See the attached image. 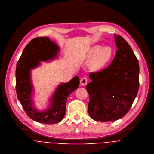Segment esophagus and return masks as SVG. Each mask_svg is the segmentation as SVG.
<instances>
[{
	"mask_svg": "<svg viewBox=\"0 0 154 154\" xmlns=\"http://www.w3.org/2000/svg\"><path fill=\"white\" fill-rule=\"evenodd\" d=\"M87 83V79L86 78L84 77V78H82L81 79V80H80V84H81V85L85 86V85H86Z\"/></svg>",
	"mask_w": 154,
	"mask_h": 154,
	"instance_id": "esophagus-1",
	"label": "esophagus"
}]
</instances>
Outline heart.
<instances>
[{
    "label": "heart",
    "instance_id": "b5f03b06",
    "mask_svg": "<svg viewBox=\"0 0 154 154\" xmlns=\"http://www.w3.org/2000/svg\"><path fill=\"white\" fill-rule=\"evenodd\" d=\"M114 51L111 47L95 45L89 49L85 57L87 59H92L89 64L90 69L98 71L110 63Z\"/></svg>",
    "mask_w": 154,
    "mask_h": 154
}]
</instances>
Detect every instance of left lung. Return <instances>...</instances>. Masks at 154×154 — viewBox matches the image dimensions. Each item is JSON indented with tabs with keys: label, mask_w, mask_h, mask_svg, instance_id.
I'll list each match as a JSON object with an SVG mask.
<instances>
[{
	"label": "left lung",
	"mask_w": 154,
	"mask_h": 154,
	"mask_svg": "<svg viewBox=\"0 0 154 154\" xmlns=\"http://www.w3.org/2000/svg\"><path fill=\"white\" fill-rule=\"evenodd\" d=\"M118 50L110 66L89 75L88 112L97 121H114L131 109L139 88V63L126 40L114 35Z\"/></svg>",
	"instance_id": "8db88e82"
}]
</instances>
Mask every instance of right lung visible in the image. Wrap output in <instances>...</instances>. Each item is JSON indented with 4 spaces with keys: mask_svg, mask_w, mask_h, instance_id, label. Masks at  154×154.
<instances>
[{
    "mask_svg": "<svg viewBox=\"0 0 154 154\" xmlns=\"http://www.w3.org/2000/svg\"><path fill=\"white\" fill-rule=\"evenodd\" d=\"M60 48L48 37H38L31 41L24 48L16 66V88L19 101L26 115L40 123L56 124L63 120L66 114L67 100L79 85L78 76L70 81L60 83L49 98L47 109L40 110L34 102L35 88L32 70L57 57Z\"/></svg>",
    "mask_w": 154,
    "mask_h": 154,
    "instance_id": "add662e5",
    "label": "right lung"
}]
</instances>
